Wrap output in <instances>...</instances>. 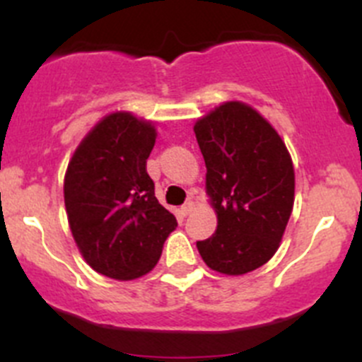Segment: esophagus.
Instances as JSON below:
<instances>
[{
    "mask_svg": "<svg viewBox=\"0 0 362 362\" xmlns=\"http://www.w3.org/2000/svg\"><path fill=\"white\" fill-rule=\"evenodd\" d=\"M192 208H194V203H192V202H185L180 206V214L184 215V217H187V215L192 211Z\"/></svg>",
    "mask_w": 362,
    "mask_h": 362,
    "instance_id": "34e87169",
    "label": "esophagus"
}]
</instances>
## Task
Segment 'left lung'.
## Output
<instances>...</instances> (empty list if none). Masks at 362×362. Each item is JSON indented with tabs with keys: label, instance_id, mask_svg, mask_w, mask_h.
Returning a JSON list of instances; mask_svg holds the SVG:
<instances>
[{
	"label": "left lung",
	"instance_id": "8db88e82",
	"mask_svg": "<svg viewBox=\"0 0 362 362\" xmlns=\"http://www.w3.org/2000/svg\"><path fill=\"white\" fill-rule=\"evenodd\" d=\"M217 229L196 242L208 268L243 275L273 257L294 204V170L282 138L254 108L221 105L194 126Z\"/></svg>",
	"mask_w": 362,
	"mask_h": 362
}]
</instances>
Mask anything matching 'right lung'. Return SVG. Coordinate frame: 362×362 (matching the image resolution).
I'll return each mask as SVG.
<instances>
[{"label":"right lung","instance_id":"obj_1","mask_svg":"<svg viewBox=\"0 0 362 362\" xmlns=\"http://www.w3.org/2000/svg\"><path fill=\"white\" fill-rule=\"evenodd\" d=\"M152 124L127 112L105 117L78 145L64 177L69 229L93 269L133 280L158 264L177 218L158 202L147 159Z\"/></svg>","mask_w":362,"mask_h":362}]
</instances>
